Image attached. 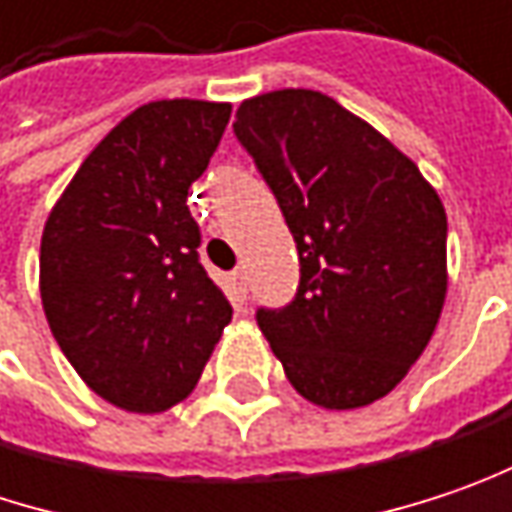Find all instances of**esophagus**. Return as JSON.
<instances>
[{
	"mask_svg": "<svg viewBox=\"0 0 512 512\" xmlns=\"http://www.w3.org/2000/svg\"><path fill=\"white\" fill-rule=\"evenodd\" d=\"M233 282H236L238 291H241V294H247V285H250V276H247V271H244V268H238V271H233Z\"/></svg>",
	"mask_w": 512,
	"mask_h": 512,
	"instance_id": "obj_1",
	"label": "esophagus"
}]
</instances>
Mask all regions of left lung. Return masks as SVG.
<instances>
[{
  "label": "left lung",
  "instance_id": "8db88e82",
  "mask_svg": "<svg viewBox=\"0 0 512 512\" xmlns=\"http://www.w3.org/2000/svg\"><path fill=\"white\" fill-rule=\"evenodd\" d=\"M233 130L297 241V294L256 309L288 382L332 411L382 399L428 347L446 300L437 192L323 92L247 98Z\"/></svg>",
  "mask_w": 512,
  "mask_h": 512
}]
</instances>
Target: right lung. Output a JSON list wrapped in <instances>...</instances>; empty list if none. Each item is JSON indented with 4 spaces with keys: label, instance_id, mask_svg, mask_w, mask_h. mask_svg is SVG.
Returning <instances> with one entry per match:
<instances>
[{
    "label": "right lung",
    "instance_id": "obj_1",
    "mask_svg": "<svg viewBox=\"0 0 512 512\" xmlns=\"http://www.w3.org/2000/svg\"><path fill=\"white\" fill-rule=\"evenodd\" d=\"M227 122L230 104L192 98L133 110L43 230L40 297L57 347L101 399L133 414L186 399L233 317L186 206Z\"/></svg>",
    "mask_w": 512,
    "mask_h": 512
}]
</instances>
